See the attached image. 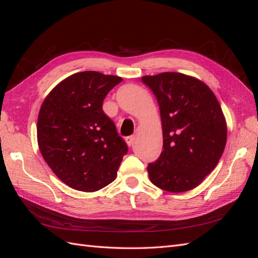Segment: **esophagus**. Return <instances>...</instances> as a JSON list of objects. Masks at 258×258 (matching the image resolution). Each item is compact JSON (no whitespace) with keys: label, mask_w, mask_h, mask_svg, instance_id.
Returning <instances> with one entry per match:
<instances>
[{"label":"esophagus","mask_w":258,"mask_h":258,"mask_svg":"<svg viewBox=\"0 0 258 258\" xmlns=\"http://www.w3.org/2000/svg\"><path fill=\"white\" fill-rule=\"evenodd\" d=\"M126 143L128 144V146H131V145H134V143H135V141H136V137L135 136H130V137H126Z\"/></svg>","instance_id":"obj_1"}]
</instances>
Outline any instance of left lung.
Listing matches in <instances>:
<instances>
[{
	"label": "left lung",
	"instance_id": "obj_1",
	"mask_svg": "<svg viewBox=\"0 0 258 258\" xmlns=\"http://www.w3.org/2000/svg\"><path fill=\"white\" fill-rule=\"evenodd\" d=\"M158 101L163 137L159 158L148 163L151 182L170 192L197 187L221 159L227 126L208 86L175 72L143 76Z\"/></svg>",
	"mask_w": 258,
	"mask_h": 258
}]
</instances>
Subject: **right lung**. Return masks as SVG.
I'll use <instances>...</instances> for the list:
<instances>
[{
    "label": "right lung",
    "instance_id": "right-lung-1",
    "mask_svg": "<svg viewBox=\"0 0 258 258\" xmlns=\"http://www.w3.org/2000/svg\"><path fill=\"white\" fill-rule=\"evenodd\" d=\"M121 77L96 71L75 73L46 97L37 118V143L44 160L62 182L91 192L117 176L128 146L102 110Z\"/></svg>",
    "mask_w": 258,
    "mask_h": 258
}]
</instances>
